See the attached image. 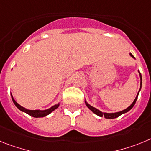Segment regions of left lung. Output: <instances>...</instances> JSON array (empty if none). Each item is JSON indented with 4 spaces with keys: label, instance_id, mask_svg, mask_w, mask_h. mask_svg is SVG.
<instances>
[{
    "label": "left lung",
    "instance_id": "1",
    "mask_svg": "<svg viewBox=\"0 0 151 151\" xmlns=\"http://www.w3.org/2000/svg\"><path fill=\"white\" fill-rule=\"evenodd\" d=\"M130 55L132 56V58H134V56L132 55L131 53H130ZM139 74H140V77H141V81H142V77H141V73H139ZM138 93H137V96H136V98L134 99V102L132 103V104L130 106L128 107L127 109H125L124 110H123V111H121V112H115V113H105V112H102L101 111H99V110L96 109L94 108V107L91 106H90V105H89L88 103H86V106L88 107V108L91 110L92 112H93V113H95L96 115H99V116H100V117H103V116H104V117L106 118V119H115V118L119 117V116H120L121 115H122L123 113H125V112H128L129 110L132 109V107H133L134 106V104H135L136 100H137V96H138Z\"/></svg>",
    "mask_w": 151,
    "mask_h": 151
}]
</instances>
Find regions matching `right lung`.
<instances>
[{
    "label": "right lung",
    "instance_id": "right-lung-1",
    "mask_svg": "<svg viewBox=\"0 0 151 151\" xmlns=\"http://www.w3.org/2000/svg\"><path fill=\"white\" fill-rule=\"evenodd\" d=\"M12 100L13 102H14V104H15L16 106L17 107L19 110H21L22 112H26V113H27L28 115H31V116L35 118L45 117V116H46V115H48V114H50L52 111H54L55 109H57L58 107L59 106V103H58V104L55 105V106H54L51 107L50 109H46V110H29V109H27L23 108V107H22L21 106H19V105L18 104L15 100H14L13 96H12Z\"/></svg>",
    "mask_w": 151,
    "mask_h": 151
}]
</instances>
